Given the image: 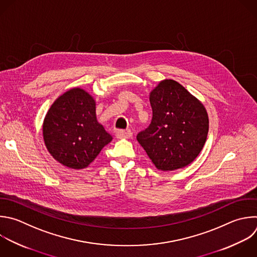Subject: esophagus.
Wrapping results in <instances>:
<instances>
[{
	"mask_svg": "<svg viewBox=\"0 0 257 257\" xmlns=\"http://www.w3.org/2000/svg\"><path fill=\"white\" fill-rule=\"evenodd\" d=\"M116 137L118 138V139H123V138H131L132 137V132L131 131H129V130H127V131H125V130H117L116 131Z\"/></svg>",
	"mask_w": 257,
	"mask_h": 257,
	"instance_id": "obj_1",
	"label": "esophagus"
}]
</instances>
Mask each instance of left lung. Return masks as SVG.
Returning <instances> with one entry per match:
<instances>
[{
    "mask_svg": "<svg viewBox=\"0 0 257 257\" xmlns=\"http://www.w3.org/2000/svg\"><path fill=\"white\" fill-rule=\"evenodd\" d=\"M150 125L137 141L160 170L189 165L200 154L209 131L204 105L174 79H164L149 96Z\"/></svg>",
    "mask_w": 257,
    "mask_h": 257,
    "instance_id": "1",
    "label": "left lung"
}]
</instances>
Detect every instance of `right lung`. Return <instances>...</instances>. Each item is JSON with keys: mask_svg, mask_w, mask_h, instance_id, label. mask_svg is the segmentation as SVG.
Instances as JSON below:
<instances>
[{"mask_svg": "<svg viewBox=\"0 0 257 257\" xmlns=\"http://www.w3.org/2000/svg\"><path fill=\"white\" fill-rule=\"evenodd\" d=\"M43 139L54 159L69 168L81 169L112 141V136L97 120L94 98L74 88L51 105L43 122Z\"/></svg>", "mask_w": 257, "mask_h": 257, "instance_id": "add662e5", "label": "right lung"}]
</instances>
